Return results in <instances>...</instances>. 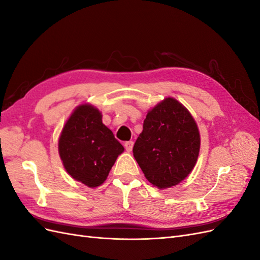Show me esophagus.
Here are the masks:
<instances>
[{
    "instance_id": "1",
    "label": "esophagus",
    "mask_w": 260,
    "mask_h": 260,
    "mask_svg": "<svg viewBox=\"0 0 260 260\" xmlns=\"http://www.w3.org/2000/svg\"><path fill=\"white\" fill-rule=\"evenodd\" d=\"M124 148H125V151H127V152H131L132 148H133L132 141H128V142H125L124 143Z\"/></svg>"
}]
</instances>
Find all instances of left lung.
<instances>
[{
  "mask_svg": "<svg viewBox=\"0 0 260 260\" xmlns=\"http://www.w3.org/2000/svg\"><path fill=\"white\" fill-rule=\"evenodd\" d=\"M201 136L187 108L174 98L149 109L133 146V156L145 178L157 188L179 184L199 158Z\"/></svg>",
  "mask_w": 260,
  "mask_h": 260,
  "instance_id": "1",
  "label": "left lung"
}]
</instances>
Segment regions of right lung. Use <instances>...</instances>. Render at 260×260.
<instances>
[{"instance_id": "right-lung-1", "label": "right lung", "mask_w": 260, "mask_h": 260, "mask_svg": "<svg viewBox=\"0 0 260 260\" xmlns=\"http://www.w3.org/2000/svg\"><path fill=\"white\" fill-rule=\"evenodd\" d=\"M123 151L102 121L99 108L89 103L74 109L58 139V153L67 174L91 188L104 183Z\"/></svg>"}]
</instances>
